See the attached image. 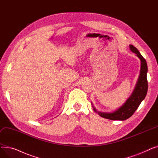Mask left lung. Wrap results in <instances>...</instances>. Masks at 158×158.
<instances>
[{"instance_id":"1","label":"left lung","mask_w":158,"mask_h":158,"mask_svg":"<svg viewBox=\"0 0 158 158\" xmlns=\"http://www.w3.org/2000/svg\"><path fill=\"white\" fill-rule=\"evenodd\" d=\"M129 47L131 51L135 53L136 56H137L141 61L140 72L136 84L131 95L125 103L113 112L108 113L97 111L92 102L94 111L104 118L112 120H125L130 118L146 97L148 90V82L147 79L148 68L146 60L141 55L139 51L135 47L132 45H130Z\"/></svg>"}]
</instances>
